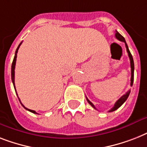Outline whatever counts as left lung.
Masks as SVG:
<instances>
[{
  "mask_svg": "<svg viewBox=\"0 0 147 147\" xmlns=\"http://www.w3.org/2000/svg\"><path fill=\"white\" fill-rule=\"evenodd\" d=\"M115 38H116L118 40H121V41H123V42H125V47H126V49H127V53H128V57H129V59H130V63H131V86L133 85V82H134V60H133V57H132V55L131 53V52H130L129 49H128V47H127V44H126V41H125V38H124V37L122 36V35H121V34H119V32H117V31H115ZM130 92H131V90H128L127 93L125 94H124L123 96H121V98H119L118 100L116 101V102L115 103V105H114V107H113V108L111 109L109 111V112H113V111L116 110L117 109H119V107H121V105L123 104L124 102L126 101V100L127 99V97H128V96H129L130 94ZM86 99H87V101L88 102V103L91 106V107H93V108H94L95 109H96V107H94V105L93 104L92 102H90L89 100H88V98H87V96H86Z\"/></svg>",
  "mask_w": 147,
  "mask_h": 147,
  "instance_id": "8db88e82",
  "label": "left lung"
}]
</instances>
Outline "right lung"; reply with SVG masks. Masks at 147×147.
<instances>
[{"instance_id":"1","label":"right lung","mask_w":147,"mask_h":147,"mask_svg":"<svg viewBox=\"0 0 147 147\" xmlns=\"http://www.w3.org/2000/svg\"><path fill=\"white\" fill-rule=\"evenodd\" d=\"M21 44H22V42L20 43V45H19V46H18L17 49H16V53H15V56H14V59L13 60V63H12V67H11V78H12V82H13V86L15 87V65H16V56H17V52H18V50H19V48H20V45H21ZM15 90H16V88H15ZM16 95H18L17 93H16ZM19 98V97H18ZM19 100H20V103L22 104V107H24V108L26 109V110L29 111V112H31V113H34V114H38V113L35 112V111L34 110H32V109H27L26 107H25L23 106V104H22V102H21V101H20V98H19Z\"/></svg>"}]
</instances>
